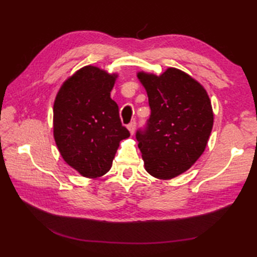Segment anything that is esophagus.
<instances>
[{
    "instance_id": "34e87169",
    "label": "esophagus",
    "mask_w": 257,
    "mask_h": 257,
    "mask_svg": "<svg viewBox=\"0 0 257 257\" xmlns=\"http://www.w3.org/2000/svg\"><path fill=\"white\" fill-rule=\"evenodd\" d=\"M136 125H137V123H136V121H133V122H130L129 124H128V130H129V133H130V135H134V133H135V129H136Z\"/></svg>"
}]
</instances>
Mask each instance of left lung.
I'll use <instances>...</instances> for the list:
<instances>
[{
    "instance_id": "obj_1",
    "label": "left lung",
    "mask_w": 257,
    "mask_h": 257,
    "mask_svg": "<svg viewBox=\"0 0 257 257\" xmlns=\"http://www.w3.org/2000/svg\"><path fill=\"white\" fill-rule=\"evenodd\" d=\"M151 114L137 132L146 171L170 180L188 171L205 150L213 127L211 100L198 80L178 68L161 75L138 72Z\"/></svg>"
}]
</instances>
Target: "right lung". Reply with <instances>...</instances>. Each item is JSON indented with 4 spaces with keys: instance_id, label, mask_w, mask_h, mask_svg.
<instances>
[{
    "instance_id": "add662e5",
    "label": "right lung",
    "mask_w": 257,
    "mask_h": 257,
    "mask_svg": "<svg viewBox=\"0 0 257 257\" xmlns=\"http://www.w3.org/2000/svg\"><path fill=\"white\" fill-rule=\"evenodd\" d=\"M117 77L97 66H84L64 81L54 101L53 134L59 154L86 178L110 170L120 141L130 136L110 98Z\"/></svg>"
}]
</instances>
